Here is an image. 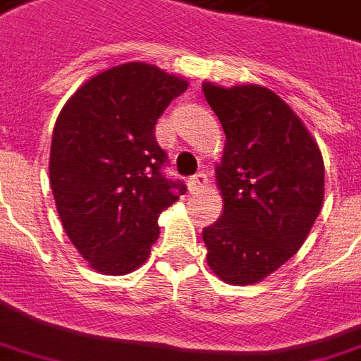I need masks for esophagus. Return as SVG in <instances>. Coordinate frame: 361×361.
Masks as SVG:
<instances>
[{
  "label": "esophagus",
  "instance_id": "34e87169",
  "mask_svg": "<svg viewBox=\"0 0 361 361\" xmlns=\"http://www.w3.org/2000/svg\"><path fill=\"white\" fill-rule=\"evenodd\" d=\"M208 183V178H206L204 172H199V174H195L192 178L187 180V185H189V191H200L202 187Z\"/></svg>",
  "mask_w": 361,
  "mask_h": 361
}]
</instances>
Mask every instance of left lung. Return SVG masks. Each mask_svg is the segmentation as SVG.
<instances>
[{"mask_svg":"<svg viewBox=\"0 0 361 361\" xmlns=\"http://www.w3.org/2000/svg\"><path fill=\"white\" fill-rule=\"evenodd\" d=\"M224 126L216 169L224 214L202 231L208 265L227 284L261 282L297 254L324 202V161L291 107L259 85H202Z\"/></svg>","mask_w":361,"mask_h":361,"instance_id":"1","label":"left lung"}]
</instances>
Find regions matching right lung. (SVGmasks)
Returning <instances> with one entry per match:
<instances>
[{
  "instance_id": "1",
  "label": "right lung",
  "mask_w": 361,
  "mask_h": 361,
  "mask_svg": "<svg viewBox=\"0 0 361 361\" xmlns=\"http://www.w3.org/2000/svg\"><path fill=\"white\" fill-rule=\"evenodd\" d=\"M187 81L144 62L102 71L62 107L51 142L49 180L71 244L102 274L144 265L157 219L187 191L162 174L166 153L155 125Z\"/></svg>"
}]
</instances>
